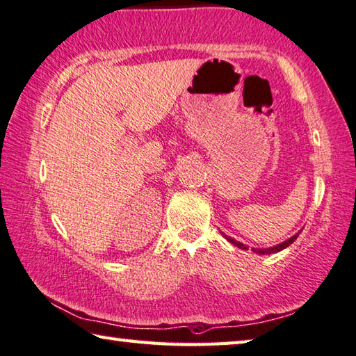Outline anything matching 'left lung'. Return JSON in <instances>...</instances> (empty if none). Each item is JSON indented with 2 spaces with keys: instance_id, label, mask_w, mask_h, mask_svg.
<instances>
[{
  "instance_id": "left-lung-1",
  "label": "left lung",
  "mask_w": 356,
  "mask_h": 356,
  "mask_svg": "<svg viewBox=\"0 0 356 356\" xmlns=\"http://www.w3.org/2000/svg\"><path fill=\"white\" fill-rule=\"evenodd\" d=\"M298 233H300V232H298ZM298 233H296L294 236H291L289 239H286L284 242H282V244L273 245V247H269V248H252V252H253V253H258V254H270V253L282 252V250H284L286 247H289V245L292 244V242H294V241L298 238ZM222 234H223V233H222ZM223 238H225L228 242H232V244H233L234 247L242 248V250H248V247H247L245 244H242V242L236 241V239H233V238H229V236H227V234H223Z\"/></svg>"
}]
</instances>
